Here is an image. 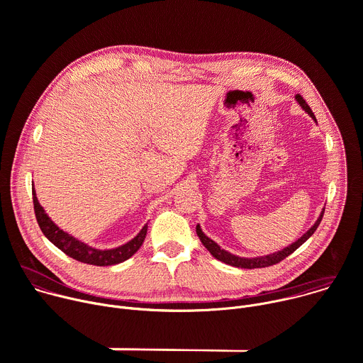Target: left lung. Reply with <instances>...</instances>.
Segmentation results:
<instances>
[{"mask_svg":"<svg viewBox=\"0 0 363 363\" xmlns=\"http://www.w3.org/2000/svg\"><path fill=\"white\" fill-rule=\"evenodd\" d=\"M296 99H297V101H298V105H300L310 116H312V118L316 121L315 113L312 112V109H310V106L307 105L306 100H304L300 94H296ZM323 214H325V210L322 211V214H320V217L318 218V221L315 223V225H313L312 228H310L303 237H300L296 242H293L291 245L283 248L281 251H277V252H273V254L264 255V257L242 258V257L233 255V254H230L228 251L223 250L216 241H213L211 238L206 237V235L202 233V230H201L199 225H196V234H198L201 242L203 244V247H205L206 250H208V251L213 254V257L217 258V260H220V262H223V263H225V264H230V266H233V267H240V269H263V267H270V266H273V264L280 263L281 260H284L286 257H289L291 252H294L304 241H307L310 237H312V234L318 230V227H319V224H320V221H322V218H323Z\"/></svg>","mask_w":363,"mask_h":363,"instance_id":"8db88e82","label":"left lung"}]
</instances>
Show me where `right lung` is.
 I'll use <instances>...</instances> for the list:
<instances>
[{"label": "right lung", "instance_id": "right-lung-1", "mask_svg": "<svg viewBox=\"0 0 363 363\" xmlns=\"http://www.w3.org/2000/svg\"><path fill=\"white\" fill-rule=\"evenodd\" d=\"M33 203H34L35 218H37V223H38L43 234L57 248H60L65 254H67L69 257L74 258V260H77L80 263L100 266V267L119 264V263L128 260L129 257H132L139 250V247L143 244V240L146 237L147 224L140 230V233L133 240H130L125 245H121V247L112 248V250H97V248H93V247L76 240L74 237L65 233L53 221H51L48 218V216L44 213L43 206L40 205V202L35 196L34 188H33Z\"/></svg>", "mask_w": 363, "mask_h": 363}]
</instances>
